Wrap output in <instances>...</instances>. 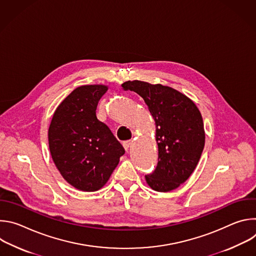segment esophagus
Returning a JSON list of instances; mask_svg holds the SVG:
<instances>
[{"label":"esophagus","mask_w":256,"mask_h":256,"mask_svg":"<svg viewBox=\"0 0 256 256\" xmlns=\"http://www.w3.org/2000/svg\"><path fill=\"white\" fill-rule=\"evenodd\" d=\"M130 144H132V140H130L122 142V146H124V150H126V152L128 151V149H130Z\"/></svg>","instance_id":"1"}]
</instances>
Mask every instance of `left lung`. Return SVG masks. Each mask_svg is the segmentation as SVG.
<instances>
[{
  "mask_svg": "<svg viewBox=\"0 0 256 256\" xmlns=\"http://www.w3.org/2000/svg\"><path fill=\"white\" fill-rule=\"evenodd\" d=\"M122 86L144 100L156 124L158 164L151 174L146 175V181L160 192L177 188L194 171L204 147V122L198 108L186 95L161 84L136 80Z\"/></svg>",
  "mask_w": 256,
  "mask_h": 256,
  "instance_id": "8db88e82",
  "label": "left lung"
}]
</instances>
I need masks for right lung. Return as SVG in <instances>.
<instances>
[{
    "instance_id": "1",
    "label": "right lung",
    "mask_w": 256,
    "mask_h": 256,
    "mask_svg": "<svg viewBox=\"0 0 256 256\" xmlns=\"http://www.w3.org/2000/svg\"><path fill=\"white\" fill-rule=\"evenodd\" d=\"M106 91L103 85L76 88L56 108L48 130L56 168L70 186L83 192L100 190L124 154L112 130L96 116Z\"/></svg>"
}]
</instances>
